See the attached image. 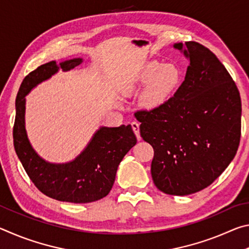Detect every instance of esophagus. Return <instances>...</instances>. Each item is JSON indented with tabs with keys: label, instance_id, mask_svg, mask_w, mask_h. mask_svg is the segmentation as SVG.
<instances>
[{
	"label": "esophagus",
	"instance_id": "34e87169",
	"mask_svg": "<svg viewBox=\"0 0 249 249\" xmlns=\"http://www.w3.org/2000/svg\"><path fill=\"white\" fill-rule=\"evenodd\" d=\"M132 128L134 130L135 135H136L137 140L141 141L142 137H141V134H140V124H138L137 122H132Z\"/></svg>",
	"mask_w": 249,
	"mask_h": 249
}]
</instances>
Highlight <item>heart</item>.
<instances>
[{"mask_svg": "<svg viewBox=\"0 0 249 249\" xmlns=\"http://www.w3.org/2000/svg\"><path fill=\"white\" fill-rule=\"evenodd\" d=\"M180 79L181 72L176 66L149 62L137 75L135 82L128 87V91L136 86L148 84L142 95V104L148 109H156L169 101Z\"/></svg>", "mask_w": 249, "mask_h": 249, "instance_id": "1", "label": "heart"}]
</instances>
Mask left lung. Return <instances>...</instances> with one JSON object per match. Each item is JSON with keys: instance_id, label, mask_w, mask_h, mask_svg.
I'll return each instance as SVG.
<instances>
[{"instance_id": "8db88e82", "label": "left lung", "mask_w": 249, "mask_h": 249, "mask_svg": "<svg viewBox=\"0 0 249 249\" xmlns=\"http://www.w3.org/2000/svg\"><path fill=\"white\" fill-rule=\"evenodd\" d=\"M189 59L184 81L161 107L137 111L140 132L154 148L151 177L160 191L203 190L234 159L241 141L242 102L231 74L196 41L175 44Z\"/></svg>"}]
</instances>
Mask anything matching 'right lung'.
<instances>
[{
    "instance_id": "right-lung-1",
    "label": "right lung",
    "mask_w": 249,
    "mask_h": 249,
    "mask_svg": "<svg viewBox=\"0 0 249 249\" xmlns=\"http://www.w3.org/2000/svg\"><path fill=\"white\" fill-rule=\"evenodd\" d=\"M80 64L81 58L66 60L59 66L56 61H50L25 77L16 98L13 140L25 171L40 192L58 201L89 203L102 199L111 191L117 167L137 142L132 126L100 127L86 149L67 163H50L39 157L25 129V96L28 92L59 69L67 71Z\"/></svg>"
}]
</instances>
